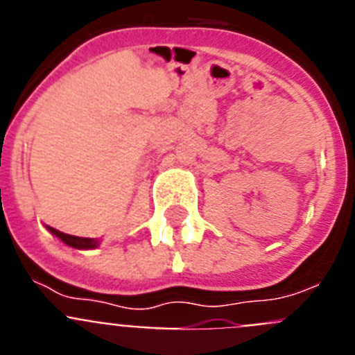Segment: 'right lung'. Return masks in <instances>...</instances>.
Returning <instances> with one entry per match:
<instances>
[{"label": "right lung", "instance_id": "right-lung-1", "mask_svg": "<svg viewBox=\"0 0 355 355\" xmlns=\"http://www.w3.org/2000/svg\"><path fill=\"white\" fill-rule=\"evenodd\" d=\"M49 231H51L55 236L60 238L64 243H67V245L74 247V249H96L97 247V240H94V238H80V236H71V234H65L62 233V231H58V229H53V227H48Z\"/></svg>", "mask_w": 355, "mask_h": 355}]
</instances>
